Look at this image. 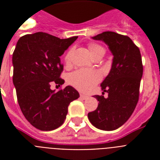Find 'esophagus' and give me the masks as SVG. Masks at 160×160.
<instances>
[{"label": "esophagus", "mask_w": 160, "mask_h": 160, "mask_svg": "<svg viewBox=\"0 0 160 160\" xmlns=\"http://www.w3.org/2000/svg\"><path fill=\"white\" fill-rule=\"evenodd\" d=\"M80 98H81L82 100H86V99H88V96H87V95H83V94H81V95H80Z\"/></svg>", "instance_id": "esophagus-1"}]
</instances>
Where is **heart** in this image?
I'll return each instance as SVG.
<instances>
[{"instance_id": "b5f03b06", "label": "heart", "mask_w": 160, "mask_h": 160, "mask_svg": "<svg viewBox=\"0 0 160 160\" xmlns=\"http://www.w3.org/2000/svg\"><path fill=\"white\" fill-rule=\"evenodd\" d=\"M89 50L91 52L94 57L100 54H105V50L104 47L96 43H89ZM73 49H70L65 55V61L70 63L72 56ZM101 74L96 70H85L80 69L70 74L68 77V81L70 85L76 88L77 90L83 92H89L92 90L96 84L101 80Z\"/></svg>"}]
</instances>
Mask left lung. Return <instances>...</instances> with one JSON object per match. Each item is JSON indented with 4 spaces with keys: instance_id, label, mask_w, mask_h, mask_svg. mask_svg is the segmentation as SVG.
Masks as SVG:
<instances>
[{
    "instance_id": "left-lung-1",
    "label": "left lung",
    "mask_w": 160,
    "mask_h": 160,
    "mask_svg": "<svg viewBox=\"0 0 160 160\" xmlns=\"http://www.w3.org/2000/svg\"><path fill=\"white\" fill-rule=\"evenodd\" d=\"M109 46L114 55L111 70L101 84L108 97L95 95L97 109L88 114L90 123L102 130H114L133 114L139 101L143 64L139 47L129 36L105 31L93 37Z\"/></svg>"
}]
</instances>
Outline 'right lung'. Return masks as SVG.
<instances>
[{"label": "right lung", "mask_w": 160, "mask_h": 160, "mask_svg": "<svg viewBox=\"0 0 160 160\" xmlns=\"http://www.w3.org/2000/svg\"><path fill=\"white\" fill-rule=\"evenodd\" d=\"M77 37L60 39L36 32L21 36L17 41L12 55L17 101L26 119L40 130L60 127L70 102L80 97L70 85L57 92L51 89L53 83L60 86L65 82L60 78L64 66L60 57Z\"/></svg>", "instance_id": "right-lung-1"}]
</instances>
